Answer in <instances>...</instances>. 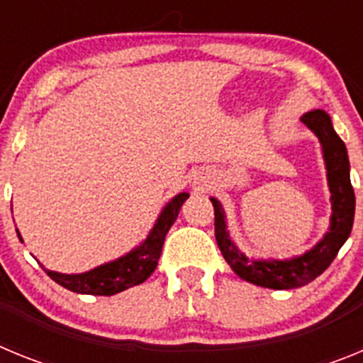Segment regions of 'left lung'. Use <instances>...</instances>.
I'll return each mask as SVG.
<instances>
[{
  "label": "left lung",
  "mask_w": 363,
  "mask_h": 363,
  "mask_svg": "<svg viewBox=\"0 0 363 363\" xmlns=\"http://www.w3.org/2000/svg\"><path fill=\"white\" fill-rule=\"evenodd\" d=\"M322 143L327 185L331 191V225L322 240L301 256L289 259H251L247 258L230 240L225 213L216 198L214 205V236L218 247L236 274L249 284L267 289H294L318 278L338 255L340 247L349 238L354 221V191L349 178V158L345 143L335 133L329 114L323 111L306 112L300 118Z\"/></svg>",
  "instance_id": "obj_1"
}]
</instances>
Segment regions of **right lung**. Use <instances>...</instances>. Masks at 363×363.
Segmentation results:
<instances>
[{"label": "right lung", "mask_w": 363, "mask_h": 363, "mask_svg": "<svg viewBox=\"0 0 363 363\" xmlns=\"http://www.w3.org/2000/svg\"><path fill=\"white\" fill-rule=\"evenodd\" d=\"M187 198L189 192L176 194L163 207L158 220H156L154 227L150 229L149 236L136 249H133V251L127 252L121 258L112 259L108 264L99 265V267L92 269V271L82 272V274H63V272L49 271V269L43 267L45 272L56 284L72 291V293L94 294V296H112V294L121 293V291L134 287V285L143 284L152 274L156 265H158L167 233H169V229L172 227L176 218H178L179 209H182V205H184ZM16 233H18V238L21 240L19 230H16Z\"/></svg>", "instance_id": "add662e5"}]
</instances>
